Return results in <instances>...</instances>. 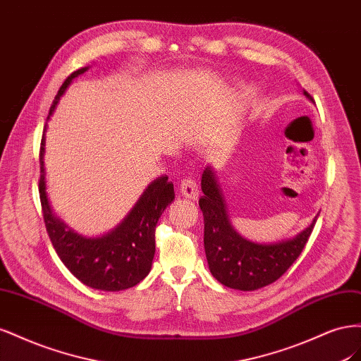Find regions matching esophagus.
Segmentation results:
<instances>
[{
    "label": "esophagus",
    "mask_w": 361,
    "mask_h": 361,
    "mask_svg": "<svg viewBox=\"0 0 361 361\" xmlns=\"http://www.w3.org/2000/svg\"><path fill=\"white\" fill-rule=\"evenodd\" d=\"M180 194L183 195V197L191 199V200L197 199L199 197V187H197V183H195V180L191 178H185L180 182Z\"/></svg>",
    "instance_id": "esophagus-1"
}]
</instances>
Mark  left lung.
I'll return each mask as SVG.
<instances>
[{"label": "left lung", "instance_id": "left-lung-1", "mask_svg": "<svg viewBox=\"0 0 361 361\" xmlns=\"http://www.w3.org/2000/svg\"><path fill=\"white\" fill-rule=\"evenodd\" d=\"M304 94L313 101L305 90ZM202 191L199 206L204 221L207 265L221 285L232 289L256 290L279 280L301 255L316 223L314 216L307 228L288 241L256 244L232 227L223 192L211 167H206L202 174Z\"/></svg>", "mask_w": 361, "mask_h": 361}]
</instances>
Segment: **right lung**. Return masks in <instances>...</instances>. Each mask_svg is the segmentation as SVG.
Listing matches in <instances>:
<instances>
[{"instance_id": "1", "label": "right lung", "mask_w": 361, "mask_h": 361, "mask_svg": "<svg viewBox=\"0 0 361 361\" xmlns=\"http://www.w3.org/2000/svg\"><path fill=\"white\" fill-rule=\"evenodd\" d=\"M89 68H81L71 73L63 82L54 99L49 114L56 110L63 93L73 78ZM45 134L40 146V179L39 194L51 243L59 257L72 274L85 286L99 290H123L134 288L143 280L152 268L155 256V228L166 207L174 199L173 183L167 176L152 182L141 197L114 231L104 236L85 238L75 233L60 218L52 214L45 187Z\"/></svg>"}]
</instances>
